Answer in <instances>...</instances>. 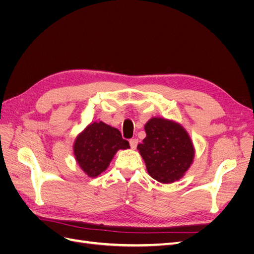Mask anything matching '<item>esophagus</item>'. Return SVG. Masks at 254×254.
<instances>
[{"label":"esophagus","instance_id":"obj_1","mask_svg":"<svg viewBox=\"0 0 254 254\" xmlns=\"http://www.w3.org/2000/svg\"><path fill=\"white\" fill-rule=\"evenodd\" d=\"M129 144H130V147H131L132 149H134L136 147V145H137V140L136 139L129 140Z\"/></svg>","mask_w":254,"mask_h":254}]
</instances>
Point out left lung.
Wrapping results in <instances>:
<instances>
[{
  "label": "left lung",
  "instance_id": "8db88e82",
  "mask_svg": "<svg viewBox=\"0 0 254 254\" xmlns=\"http://www.w3.org/2000/svg\"><path fill=\"white\" fill-rule=\"evenodd\" d=\"M146 137L137 145L148 174L161 183L179 180L193 162L194 147L179 124L153 118L145 125Z\"/></svg>",
  "mask_w": 254,
  "mask_h": 254
}]
</instances>
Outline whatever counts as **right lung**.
Masks as SVG:
<instances>
[{"label":"right lung","mask_w":254,"mask_h":254,"mask_svg":"<svg viewBox=\"0 0 254 254\" xmlns=\"http://www.w3.org/2000/svg\"><path fill=\"white\" fill-rule=\"evenodd\" d=\"M129 148L128 141L117 128L105 123H93L78 135L74 144V155L81 170L89 177L101 175L119 149Z\"/></svg>","instance_id":"right-lung-1"}]
</instances>
